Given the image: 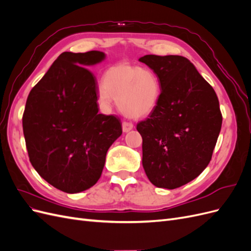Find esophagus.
<instances>
[{
  "label": "esophagus",
  "instance_id": "esophagus-1",
  "mask_svg": "<svg viewBox=\"0 0 251 251\" xmlns=\"http://www.w3.org/2000/svg\"><path fill=\"white\" fill-rule=\"evenodd\" d=\"M133 127H134V126L131 123H126V121H124L123 123V131L125 133L130 132Z\"/></svg>",
  "mask_w": 251,
  "mask_h": 251
}]
</instances>
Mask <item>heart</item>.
<instances>
[{
  "mask_svg": "<svg viewBox=\"0 0 251 251\" xmlns=\"http://www.w3.org/2000/svg\"><path fill=\"white\" fill-rule=\"evenodd\" d=\"M160 96V81L147 67L117 64L110 67L102 76L98 100L110 107L114 98L125 115L132 118L148 116L156 108Z\"/></svg>",
  "mask_w": 251,
  "mask_h": 251,
  "instance_id": "obj_1",
  "label": "heart"
}]
</instances>
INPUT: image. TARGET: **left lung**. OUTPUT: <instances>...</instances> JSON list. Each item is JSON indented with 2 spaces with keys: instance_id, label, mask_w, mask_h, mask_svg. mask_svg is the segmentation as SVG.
I'll list each match as a JSON object with an SVG mask.
<instances>
[{
  "instance_id": "8db88e82",
  "label": "left lung",
  "mask_w": 251,
  "mask_h": 251,
  "mask_svg": "<svg viewBox=\"0 0 251 251\" xmlns=\"http://www.w3.org/2000/svg\"><path fill=\"white\" fill-rule=\"evenodd\" d=\"M161 93L149 118L137 125L142 166L157 187L174 189L206 169L222 126L215 90L196 67L180 55H144Z\"/></svg>"
}]
</instances>
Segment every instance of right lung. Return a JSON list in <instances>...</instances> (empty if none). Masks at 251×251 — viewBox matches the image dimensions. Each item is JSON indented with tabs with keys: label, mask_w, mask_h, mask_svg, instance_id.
Listing matches in <instances>:
<instances>
[{
	"label": "right lung",
	"mask_w": 251,
	"mask_h": 251,
	"mask_svg": "<svg viewBox=\"0 0 251 251\" xmlns=\"http://www.w3.org/2000/svg\"><path fill=\"white\" fill-rule=\"evenodd\" d=\"M104 59L101 51L62 53L26 101L29 160L44 180L68 194L96 183L109 148L123 134L119 118L98 113L96 79L86 68Z\"/></svg>",
	"instance_id": "add662e5"
}]
</instances>
